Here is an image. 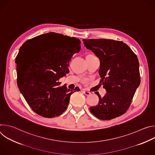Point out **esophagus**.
<instances>
[{"label": "esophagus", "mask_w": 155, "mask_h": 155, "mask_svg": "<svg viewBox=\"0 0 155 155\" xmlns=\"http://www.w3.org/2000/svg\"><path fill=\"white\" fill-rule=\"evenodd\" d=\"M83 93H84L85 95H86V96H89V95L91 94L90 92L87 91H85V90H83Z\"/></svg>", "instance_id": "esophagus-1"}]
</instances>
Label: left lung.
Segmentation results:
<instances>
[{
  "label": "left lung",
  "mask_w": 155,
  "mask_h": 155,
  "mask_svg": "<svg viewBox=\"0 0 155 155\" xmlns=\"http://www.w3.org/2000/svg\"><path fill=\"white\" fill-rule=\"evenodd\" d=\"M84 47L100 60L99 74L107 93L91 112L97 118L109 120L124 114L140 85L139 62L126 43L110 39H83Z\"/></svg>",
  "instance_id": "obj_1"
}]
</instances>
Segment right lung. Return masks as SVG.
<instances>
[{
	"mask_svg": "<svg viewBox=\"0 0 155 155\" xmlns=\"http://www.w3.org/2000/svg\"><path fill=\"white\" fill-rule=\"evenodd\" d=\"M48 40L34 45L35 38L26 41L16 58L18 86L37 114L53 118L67 109L71 95L80 89L60 86L58 80L69 72V62L80 50V40L54 32Z\"/></svg>",
	"mask_w": 155,
	"mask_h": 155,
	"instance_id": "add662e5",
	"label": "right lung"
}]
</instances>
